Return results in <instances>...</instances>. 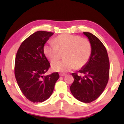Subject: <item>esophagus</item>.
I'll use <instances>...</instances> for the list:
<instances>
[{
    "label": "esophagus",
    "instance_id": "34e87169",
    "mask_svg": "<svg viewBox=\"0 0 124 124\" xmlns=\"http://www.w3.org/2000/svg\"><path fill=\"white\" fill-rule=\"evenodd\" d=\"M66 74H65V73H60V74H59V76H66Z\"/></svg>",
    "mask_w": 124,
    "mask_h": 124
}]
</instances>
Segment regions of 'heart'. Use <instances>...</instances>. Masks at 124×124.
Instances as JSON below:
<instances>
[{"instance_id": "heart-1", "label": "heart", "mask_w": 124, "mask_h": 124, "mask_svg": "<svg viewBox=\"0 0 124 124\" xmlns=\"http://www.w3.org/2000/svg\"><path fill=\"white\" fill-rule=\"evenodd\" d=\"M63 60L52 63L54 71L66 72L76 68L80 69L87 63L90 58L92 46L87 38L76 35L63 34L50 41L44 47L45 56L52 62L59 59L61 52H64Z\"/></svg>"}]
</instances>
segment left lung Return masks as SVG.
<instances>
[{"mask_svg": "<svg viewBox=\"0 0 124 124\" xmlns=\"http://www.w3.org/2000/svg\"><path fill=\"white\" fill-rule=\"evenodd\" d=\"M83 34L92 44V54L87 63L78 72L79 74L72 73L74 81L70 90L77 100L87 103L96 100L104 90L109 79V62L101 41L90 32Z\"/></svg>", "mask_w": 124, "mask_h": 124, "instance_id": "left-lung-1", "label": "left lung"}]
</instances>
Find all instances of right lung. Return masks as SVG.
<instances>
[{"label":"right lung","instance_id":"obj_1","mask_svg":"<svg viewBox=\"0 0 124 124\" xmlns=\"http://www.w3.org/2000/svg\"><path fill=\"white\" fill-rule=\"evenodd\" d=\"M53 32L38 31L21 44L15 59V74L21 92L33 103L49 99L59 76L55 72L44 76L50 67L44 46Z\"/></svg>","mask_w":124,"mask_h":124}]
</instances>
